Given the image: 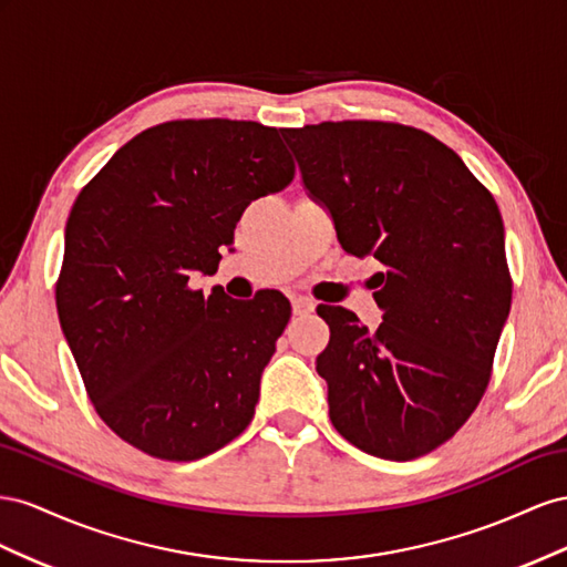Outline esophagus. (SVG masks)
<instances>
[{"label":"esophagus","mask_w":567,"mask_h":567,"mask_svg":"<svg viewBox=\"0 0 567 567\" xmlns=\"http://www.w3.org/2000/svg\"><path fill=\"white\" fill-rule=\"evenodd\" d=\"M313 309H316L313 299H309V297H292V311H295V316H306V313H311Z\"/></svg>","instance_id":"34e87169"}]
</instances>
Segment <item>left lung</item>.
I'll return each mask as SVG.
<instances>
[{
  "label": "left lung",
  "instance_id": "obj_1",
  "mask_svg": "<svg viewBox=\"0 0 567 567\" xmlns=\"http://www.w3.org/2000/svg\"><path fill=\"white\" fill-rule=\"evenodd\" d=\"M282 137L342 249L382 264L375 332L342 306H318L330 344L316 370L332 425L370 456H425L489 384L513 292L498 206L454 150L417 127L328 121Z\"/></svg>",
  "mask_w": 567,
  "mask_h": 567
}]
</instances>
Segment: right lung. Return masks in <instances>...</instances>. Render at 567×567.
<instances>
[{"label":"right lung","mask_w":567,"mask_h":567,"mask_svg":"<svg viewBox=\"0 0 567 567\" xmlns=\"http://www.w3.org/2000/svg\"><path fill=\"white\" fill-rule=\"evenodd\" d=\"M292 177L275 127L171 121L123 144L78 194L56 311L96 413L123 442L197 461L251 423L289 301L266 292L247 306L189 280L212 275L245 208Z\"/></svg>","instance_id":"obj_1"}]
</instances>
